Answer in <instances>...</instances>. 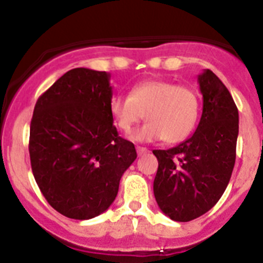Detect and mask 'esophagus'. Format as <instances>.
I'll return each mask as SVG.
<instances>
[{"label": "esophagus", "mask_w": 263, "mask_h": 263, "mask_svg": "<svg viewBox=\"0 0 263 263\" xmlns=\"http://www.w3.org/2000/svg\"><path fill=\"white\" fill-rule=\"evenodd\" d=\"M136 151H137V155L139 156H143V155H145V153L149 152L148 149L144 148V146H136Z\"/></svg>", "instance_id": "obj_1"}]
</instances>
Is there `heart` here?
Instances as JSON below:
<instances>
[{"mask_svg":"<svg viewBox=\"0 0 263 263\" xmlns=\"http://www.w3.org/2000/svg\"><path fill=\"white\" fill-rule=\"evenodd\" d=\"M115 126L129 132L145 115L149 122L131 134V139L148 143L164 139L176 144L186 140L199 118L200 99L189 85L169 80H146L135 85L129 96H114L108 105Z\"/></svg>","mask_w":263,"mask_h":263,"instance_id":"heart-1","label":"heart"}]
</instances>
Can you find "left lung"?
Instances as JSON below:
<instances>
[{
    "label": "left lung",
    "instance_id": "obj_1",
    "mask_svg": "<svg viewBox=\"0 0 263 263\" xmlns=\"http://www.w3.org/2000/svg\"><path fill=\"white\" fill-rule=\"evenodd\" d=\"M203 111L196 131L174 148L155 149L158 160L153 193L158 207L174 221H190L221 198L236 161L238 110L212 70L198 76Z\"/></svg>",
    "mask_w": 263,
    "mask_h": 263
}]
</instances>
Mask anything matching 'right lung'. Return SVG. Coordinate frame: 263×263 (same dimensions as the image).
Returning a JSON list of instances; mask_svg holds the SVG:
<instances>
[{
  "label": "right lung",
  "instance_id": "obj_1",
  "mask_svg": "<svg viewBox=\"0 0 263 263\" xmlns=\"http://www.w3.org/2000/svg\"><path fill=\"white\" fill-rule=\"evenodd\" d=\"M110 77L74 68L35 105L28 143L32 173L47 202L69 219L105 212L137 157L134 144L112 124Z\"/></svg>",
  "mask_w": 263,
  "mask_h": 263
}]
</instances>
